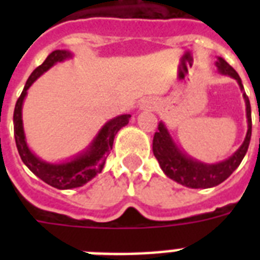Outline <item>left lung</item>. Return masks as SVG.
Segmentation results:
<instances>
[{"instance_id":"obj_1","label":"left lung","mask_w":260,"mask_h":260,"mask_svg":"<svg viewBox=\"0 0 260 260\" xmlns=\"http://www.w3.org/2000/svg\"><path fill=\"white\" fill-rule=\"evenodd\" d=\"M217 67L220 73L231 75L232 78L236 79L243 89L242 79H240L238 73L234 70V67L230 66L221 58L218 59ZM243 95L246 100L247 118H248V131H247L246 140L230 159H226L221 163H217V165H204V163L196 162L193 159L187 158L174 144L170 135L162 122L159 124L158 131L155 132L154 140H152V151H154L155 158L158 159L159 165L167 177L178 182V183H181V185L191 187V189H206V187H213V186L220 185L238 169V166L244 158V155H246L247 150H248V146H250L251 126H252L250 100L246 95V93H243Z\"/></svg>"}]
</instances>
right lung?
Returning a JSON list of instances; mask_svg holds the SVG:
<instances>
[{
  "mask_svg": "<svg viewBox=\"0 0 260 260\" xmlns=\"http://www.w3.org/2000/svg\"><path fill=\"white\" fill-rule=\"evenodd\" d=\"M70 56L71 54L69 51L56 50L51 52L47 56L46 60L40 66L36 67L34 73L29 75L21 95L18 97L17 102H16L13 113L14 139H16V146H17L18 154L21 156V160L36 177H39L42 181H44L52 187H56V189L79 187V186L89 182L91 178L95 177L98 173H101L102 167L105 165L106 156L109 155L110 150L113 147L114 136L122 126L128 124L131 117V114H122V116H118V117L110 120L100 131V134H98L97 138L94 139L89 151L81 155L79 158L74 159L73 162L62 163V165H50V163H46L38 159L30 152L29 148L26 147L21 120V106L26 90L35 82V79L39 78L51 66H54L56 62H62Z\"/></svg>",
  "mask_w": 260,
  "mask_h": 260,
  "instance_id": "1",
  "label": "right lung"
}]
</instances>
